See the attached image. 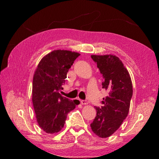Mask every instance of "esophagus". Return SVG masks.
I'll list each match as a JSON object with an SVG mask.
<instances>
[{"label":"esophagus","mask_w":159,"mask_h":159,"mask_svg":"<svg viewBox=\"0 0 159 159\" xmlns=\"http://www.w3.org/2000/svg\"><path fill=\"white\" fill-rule=\"evenodd\" d=\"M80 103H81L83 105H85V104H88V102L86 100H80Z\"/></svg>","instance_id":"obj_1"}]
</instances>
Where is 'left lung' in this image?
<instances>
[{
    "label": "left lung",
    "instance_id": "1",
    "mask_svg": "<svg viewBox=\"0 0 159 159\" xmlns=\"http://www.w3.org/2000/svg\"><path fill=\"white\" fill-rule=\"evenodd\" d=\"M103 76L102 88L108 95L103 98L101 109L95 107L97 116L91 129L101 138H109L116 131L130 109L133 83L129 72L116 55H91Z\"/></svg>",
    "mask_w": 159,
    "mask_h": 159
}]
</instances>
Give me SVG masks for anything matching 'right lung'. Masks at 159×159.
<instances>
[{"mask_svg": "<svg viewBox=\"0 0 159 159\" xmlns=\"http://www.w3.org/2000/svg\"><path fill=\"white\" fill-rule=\"evenodd\" d=\"M79 53L57 50L41 59L34 72L32 102L39 127L46 133L53 134L63 128L68 113L80 103L60 93L63 90L66 74Z\"/></svg>", "mask_w": 159, "mask_h": 159, "instance_id": "obj_1", "label": "right lung"}]
</instances>
